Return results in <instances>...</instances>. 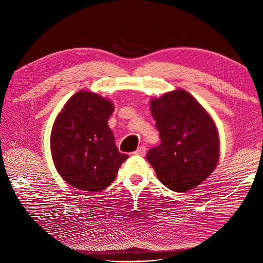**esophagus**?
<instances>
[{
	"label": "esophagus",
	"mask_w": 263,
	"mask_h": 263,
	"mask_svg": "<svg viewBox=\"0 0 263 263\" xmlns=\"http://www.w3.org/2000/svg\"><path fill=\"white\" fill-rule=\"evenodd\" d=\"M134 155L140 156V157H144V156L146 155V147H145V146H140V147H138V149H137L136 151H135Z\"/></svg>",
	"instance_id": "obj_1"
}]
</instances>
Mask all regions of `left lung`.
Returning <instances> with one entry per match:
<instances>
[{
	"mask_svg": "<svg viewBox=\"0 0 263 263\" xmlns=\"http://www.w3.org/2000/svg\"><path fill=\"white\" fill-rule=\"evenodd\" d=\"M161 144L146 156L158 179L174 192H186L208 179L219 159L215 123L194 97L182 89L150 101Z\"/></svg>",
	"mask_w": 263,
	"mask_h": 263,
	"instance_id": "obj_1",
	"label": "left lung"
}]
</instances>
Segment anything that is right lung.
<instances>
[{"label":"right lung","mask_w":263,"mask_h":263,"mask_svg":"<svg viewBox=\"0 0 263 263\" xmlns=\"http://www.w3.org/2000/svg\"><path fill=\"white\" fill-rule=\"evenodd\" d=\"M113 110L112 101L79 91L55 118L50 136L52 160L71 186L89 192L103 191L129 157L119 153L108 127Z\"/></svg>","instance_id":"add662e5"}]
</instances>
